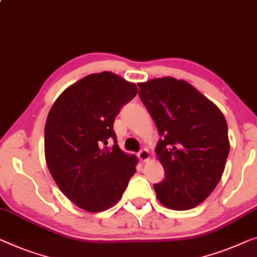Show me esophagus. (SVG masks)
Wrapping results in <instances>:
<instances>
[{
	"label": "esophagus",
	"instance_id": "1",
	"mask_svg": "<svg viewBox=\"0 0 257 257\" xmlns=\"http://www.w3.org/2000/svg\"><path fill=\"white\" fill-rule=\"evenodd\" d=\"M138 158H139L141 162H146L151 158L150 152H148V150H146V148H144V150H141L139 153H138Z\"/></svg>",
	"mask_w": 257,
	"mask_h": 257
}]
</instances>
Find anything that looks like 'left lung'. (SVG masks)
<instances>
[{"label":"left lung","mask_w":257,"mask_h":257,"mask_svg":"<svg viewBox=\"0 0 257 257\" xmlns=\"http://www.w3.org/2000/svg\"><path fill=\"white\" fill-rule=\"evenodd\" d=\"M138 85L162 137L155 153L165 180L154 184L156 197L169 209H192L211 195L224 173L229 153L224 114L187 81L167 76Z\"/></svg>","instance_id":"8db88e82"}]
</instances>
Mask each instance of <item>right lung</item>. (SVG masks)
<instances>
[{
    "label": "right lung",
    "mask_w": 257,
    "mask_h": 257,
    "mask_svg": "<svg viewBox=\"0 0 257 257\" xmlns=\"http://www.w3.org/2000/svg\"><path fill=\"white\" fill-rule=\"evenodd\" d=\"M138 94L117 74H90L70 85L52 105L45 125V159L59 189L88 212L121 198L138 159L117 145L114 117ZM113 139L112 148L106 146Z\"/></svg>",
    "instance_id": "obj_1"
}]
</instances>
